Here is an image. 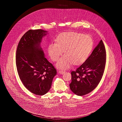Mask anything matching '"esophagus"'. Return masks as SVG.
<instances>
[{"mask_svg":"<svg viewBox=\"0 0 122 122\" xmlns=\"http://www.w3.org/2000/svg\"><path fill=\"white\" fill-rule=\"evenodd\" d=\"M59 74H63L64 73H65V72L63 71V70H60L59 71Z\"/></svg>","mask_w":122,"mask_h":122,"instance_id":"34e87169","label":"esophagus"}]
</instances>
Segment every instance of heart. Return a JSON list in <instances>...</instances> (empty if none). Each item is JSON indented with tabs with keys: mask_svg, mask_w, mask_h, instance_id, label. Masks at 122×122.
<instances>
[{
	"mask_svg": "<svg viewBox=\"0 0 122 122\" xmlns=\"http://www.w3.org/2000/svg\"><path fill=\"white\" fill-rule=\"evenodd\" d=\"M56 43L49 44L47 47L48 55L53 61H57L62 55H65L57 64L60 69L68 68L72 64L79 65L84 63L93 49L92 38L89 35L76 32L61 34L55 39Z\"/></svg>",
	"mask_w": 122,
	"mask_h": 122,
	"instance_id": "obj_1",
	"label": "heart"
}]
</instances>
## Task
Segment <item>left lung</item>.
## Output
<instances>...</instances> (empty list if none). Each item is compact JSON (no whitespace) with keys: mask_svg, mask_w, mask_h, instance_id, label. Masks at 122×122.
Masks as SVG:
<instances>
[{"mask_svg":"<svg viewBox=\"0 0 122 122\" xmlns=\"http://www.w3.org/2000/svg\"><path fill=\"white\" fill-rule=\"evenodd\" d=\"M106 62V51L101 40L86 61L71 72L72 81L70 86L72 92L82 96L94 90L102 78Z\"/></svg>","mask_w":122,"mask_h":122,"instance_id":"8db88e82","label":"left lung"}]
</instances>
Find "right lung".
Segmentation results:
<instances>
[{"mask_svg":"<svg viewBox=\"0 0 122 122\" xmlns=\"http://www.w3.org/2000/svg\"><path fill=\"white\" fill-rule=\"evenodd\" d=\"M47 31L30 30L21 38L16 54V65L24 86L31 93L44 95L50 89L57 70L44 57L40 46Z\"/></svg>","mask_w":122,"mask_h":122,"instance_id":"obj_1","label":"right lung"}]
</instances>
